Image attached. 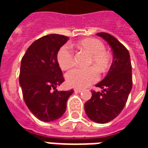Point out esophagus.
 Instances as JSON below:
<instances>
[{"label": "esophagus", "instance_id": "esophagus-1", "mask_svg": "<svg viewBox=\"0 0 148 148\" xmlns=\"http://www.w3.org/2000/svg\"><path fill=\"white\" fill-rule=\"evenodd\" d=\"M74 92H76V93L81 92V88H74Z\"/></svg>", "mask_w": 148, "mask_h": 148}]
</instances>
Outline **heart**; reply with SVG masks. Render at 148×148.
Returning <instances> with one entry per match:
<instances>
[{
  "label": "heart",
  "mask_w": 148,
  "mask_h": 148,
  "mask_svg": "<svg viewBox=\"0 0 148 148\" xmlns=\"http://www.w3.org/2000/svg\"><path fill=\"white\" fill-rule=\"evenodd\" d=\"M77 47L90 55L88 66L93 65L101 72L105 71L109 67L110 58L101 40L95 38H86L79 41L77 44ZM58 62L62 70H67L74 66V53L69 46L64 45L59 49ZM65 79L69 86L77 88H86L98 81L99 73L94 67L85 69L74 68L67 72Z\"/></svg>",
  "instance_id": "heart-1"
}]
</instances>
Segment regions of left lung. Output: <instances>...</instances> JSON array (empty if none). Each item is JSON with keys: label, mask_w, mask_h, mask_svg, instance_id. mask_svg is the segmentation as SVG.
I'll return each instance as SVG.
<instances>
[{"label": "left lung", "mask_w": 148, "mask_h": 148, "mask_svg": "<svg viewBox=\"0 0 148 148\" xmlns=\"http://www.w3.org/2000/svg\"><path fill=\"white\" fill-rule=\"evenodd\" d=\"M108 43L113 51V62L107 76L96 84L101 92L92 90V97L84 103V110L91 121L98 124L110 122L124 109L132 88V70L126 47L108 33H97Z\"/></svg>", "instance_id": "left-lung-1"}]
</instances>
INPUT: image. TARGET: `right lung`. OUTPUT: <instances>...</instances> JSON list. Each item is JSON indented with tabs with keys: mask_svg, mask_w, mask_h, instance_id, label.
<instances>
[{
	"mask_svg": "<svg viewBox=\"0 0 148 148\" xmlns=\"http://www.w3.org/2000/svg\"><path fill=\"white\" fill-rule=\"evenodd\" d=\"M68 40L60 34L39 38L27 48L21 64L19 83L24 102L40 121L50 122L64 114L74 90H56L64 81L58 62V51Z\"/></svg>",
	"mask_w": 148,
	"mask_h": 148,
	"instance_id": "right-lung-1",
	"label": "right lung"
}]
</instances>
